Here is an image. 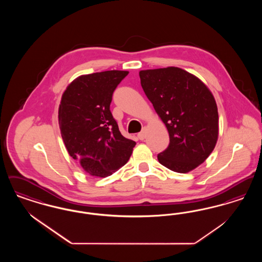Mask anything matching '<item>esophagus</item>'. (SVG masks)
I'll return each mask as SVG.
<instances>
[{
	"label": "esophagus",
	"mask_w": 262,
	"mask_h": 262,
	"mask_svg": "<svg viewBox=\"0 0 262 262\" xmlns=\"http://www.w3.org/2000/svg\"><path fill=\"white\" fill-rule=\"evenodd\" d=\"M137 137L140 139V140H143L145 137H146V127H143L142 130L137 135Z\"/></svg>",
	"instance_id": "obj_1"
}]
</instances>
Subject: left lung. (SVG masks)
Masks as SVG:
<instances>
[{
  "instance_id": "left-lung-1",
  "label": "left lung",
  "mask_w": 262,
  "mask_h": 262,
  "mask_svg": "<svg viewBox=\"0 0 262 262\" xmlns=\"http://www.w3.org/2000/svg\"><path fill=\"white\" fill-rule=\"evenodd\" d=\"M139 77L170 137L158 161L177 173L195 169L218 139V110L210 90L200 78L176 67L140 71Z\"/></svg>"
}]
</instances>
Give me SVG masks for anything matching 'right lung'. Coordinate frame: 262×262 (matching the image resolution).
I'll list each match as a JSON object with an SVG mask.
<instances>
[{
  "label": "right lung",
  "mask_w": 262,
  "mask_h": 262,
  "mask_svg": "<svg viewBox=\"0 0 262 262\" xmlns=\"http://www.w3.org/2000/svg\"><path fill=\"white\" fill-rule=\"evenodd\" d=\"M128 72L80 75L67 88L59 125L69 154L91 176L112 174L128 161L136 141L122 136L110 111L112 96Z\"/></svg>",
  "instance_id": "add662e5"
}]
</instances>
